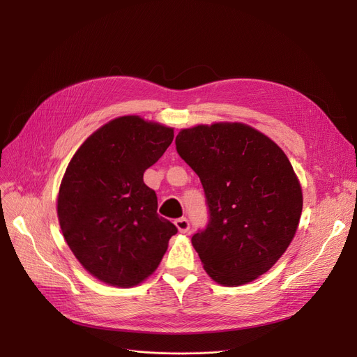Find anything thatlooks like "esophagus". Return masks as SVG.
Returning a JSON list of instances; mask_svg holds the SVG:
<instances>
[{
  "instance_id": "1",
  "label": "esophagus",
  "mask_w": 357,
  "mask_h": 357,
  "mask_svg": "<svg viewBox=\"0 0 357 357\" xmlns=\"http://www.w3.org/2000/svg\"><path fill=\"white\" fill-rule=\"evenodd\" d=\"M175 226L178 227V230L181 233H188L190 231V221H188V218H185V217H181V218L175 220Z\"/></svg>"
}]
</instances>
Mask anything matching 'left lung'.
<instances>
[{
	"label": "left lung",
	"instance_id": "8db88e82",
	"mask_svg": "<svg viewBox=\"0 0 357 357\" xmlns=\"http://www.w3.org/2000/svg\"><path fill=\"white\" fill-rule=\"evenodd\" d=\"M175 144L207 202V226L191 238L204 269L226 287L252 282L285 253L298 229L303 192L289 159L241 123L185 128Z\"/></svg>",
	"mask_w": 357,
	"mask_h": 357
}]
</instances>
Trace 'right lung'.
<instances>
[{"label": "right lung", "instance_id": "right-lung-1", "mask_svg": "<svg viewBox=\"0 0 357 357\" xmlns=\"http://www.w3.org/2000/svg\"><path fill=\"white\" fill-rule=\"evenodd\" d=\"M172 140L171 127L119 117L92 133L66 167L58 197L63 237L79 264L108 285H139L178 233L143 182Z\"/></svg>", "mask_w": 357, "mask_h": 357}]
</instances>
